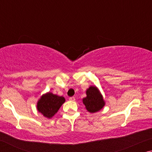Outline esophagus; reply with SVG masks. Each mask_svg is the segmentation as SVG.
<instances>
[{"label": "esophagus", "mask_w": 152, "mask_h": 152, "mask_svg": "<svg viewBox=\"0 0 152 152\" xmlns=\"http://www.w3.org/2000/svg\"><path fill=\"white\" fill-rule=\"evenodd\" d=\"M69 100H70V101H75V97H74V96L70 97V98H69Z\"/></svg>", "instance_id": "esophagus-1"}]
</instances>
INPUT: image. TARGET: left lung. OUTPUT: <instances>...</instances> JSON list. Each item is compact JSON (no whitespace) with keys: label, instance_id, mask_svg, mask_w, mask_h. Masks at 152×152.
Segmentation results:
<instances>
[{"label":"left lung","instance_id":"obj_1","mask_svg":"<svg viewBox=\"0 0 152 152\" xmlns=\"http://www.w3.org/2000/svg\"><path fill=\"white\" fill-rule=\"evenodd\" d=\"M86 96L82 99V102L87 111L94 113L101 110L105 105V101L101 91L96 86H91L86 91Z\"/></svg>","mask_w":152,"mask_h":152}]
</instances>
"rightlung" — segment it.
<instances>
[{
	"label": "right lung",
	"mask_w": 152,
	"mask_h": 152,
	"mask_svg": "<svg viewBox=\"0 0 152 152\" xmlns=\"http://www.w3.org/2000/svg\"><path fill=\"white\" fill-rule=\"evenodd\" d=\"M65 101V98L64 96H58L51 92H46L38 100L37 110L38 112L42 113L43 117L51 119L57 113Z\"/></svg>",
	"instance_id": "add662e5"
}]
</instances>
